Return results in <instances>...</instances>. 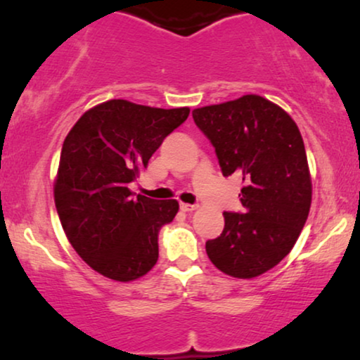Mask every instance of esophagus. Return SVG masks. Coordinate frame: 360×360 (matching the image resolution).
<instances>
[{"label":"esophagus","instance_id":"34e87169","mask_svg":"<svg viewBox=\"0 0 360 360\" xmlns=\"http://www.w3.org/2000/svg\"><path fill=\"white\" fill-rule=\"evenodd\" d=\"M196 205H188V202H180V210L185 211V212H190V211H195L196 210Z\"/></svg>","mask_w":360,"mask_h":360}]
</instances>
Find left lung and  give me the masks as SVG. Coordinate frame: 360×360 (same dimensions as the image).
Masks as SVG:
<instances>
[{
    "label": "left lung",
    "mask_w": 360,
    "mask_h": 360,
    "mask_svg": "<svg viewBox=\"0 0 360 360\" xmlns=\"http://www.w3.org/2000/svg\"><path fill=\"white\" fill-rule=\"evenodd\" d=\"M216 149L222 175L242 176L243 212H224V231L206 242L222 273L252 279L288 257L309 217L311 176L297 124L268 98L248 94L193 110Z\"/></svg>",
    "instance_id": "1"
}]
</instances>
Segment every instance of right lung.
<instances>
[{
    "label": "right lung",
    "mask_w": 360,
    "mask_h": 360,
    "mask_svg": "<svg viewBox=\"0 0 360 360\" xmlns=\"http://www.w3.org/2000/svg\"><path fill=\"white\" fill-rule=\"evenodd\" d=\"M188 113L113 98L82 113L68 133L55 206L72 248L98 274L129 283L158 263L159 231L174 221L179 201L134 196L128 186Z\"/></svg>",
    "instance_id": "right-lung-1"
}]
</instances>
